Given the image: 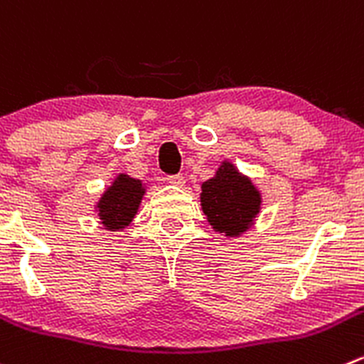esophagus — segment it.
<instances>
[{
  "label": "esophagus",
  "instance_id": "34e87169",
  "mask_svg": "<svg viewBox=\"0 0 364 364\" xmlns=\"http://www.w3.org/2000/svg\"><path fill=\"white\" fill-rule=\"evenodd\" d=\"M167 181L171 183V185H174V186H183V185H185V178H183V174L167 176Z\"/></svg>",
  "mask_w": 364,
  "mask_h": 364
}]
</instances>
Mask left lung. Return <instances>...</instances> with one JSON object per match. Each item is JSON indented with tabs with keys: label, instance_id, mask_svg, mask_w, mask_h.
<instances>
[{
	"label": "left lung",
	"instance_id": "8db88e82",
	"mask_svg": "<svg viewBox=\"0 0 364 364\" xmlns=\"http://www.w3.org/2000/svg\"><path fill=\"white\" fill-rule=\"evenodd\" d=\"M200 204L208 222L225 235L243 232L259 211L261 197L252 183L224 164L217 176L203 183Z\"/></svg>",
	"mask_w": 364,
	"mask_h": 364
}]
</instances>
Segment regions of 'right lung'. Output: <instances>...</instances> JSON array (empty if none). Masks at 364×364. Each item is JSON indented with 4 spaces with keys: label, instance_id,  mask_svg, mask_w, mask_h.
Returning <instances> with one entry per match:
<instances>
[{
    "label": "right lung",
    "instance_id": "add662e5",
    "mask_svg": "<svg viewBox=\"0 0 364 364\" xmlns=\"http://www.w3.org/2000/svg\"><path fill=\"white\" fill-rule=\"evenodd\" d=\"M144 196L142 183L139 179L119 176L114 185L105 192L100 203V217L108 229H121L129 224L139 210Z\"/></svg>",
    "mask_w": 364,
    "mask_h": 364
}]
</instances>
